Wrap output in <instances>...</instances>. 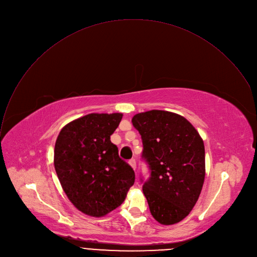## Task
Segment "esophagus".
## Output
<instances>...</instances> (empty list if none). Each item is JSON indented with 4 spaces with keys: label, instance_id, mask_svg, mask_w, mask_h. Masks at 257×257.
Instances as JSON below:
<instances>
[{
    "label": "esophagus",
    "instance_id": "esophagus-1",
    "mask_svg": "<svg viewBox=\"0 0 257 257\" xmlns=\"http://www.w3.org/2000/svg\"><path fill=\"white\" fill-rule=\"evenodd\" d=\"M130 165L132 166V168L134 169V170H136V168H137V163H136V160L135 159H132V160H130Z\"/></svg>",
    "mask_w": 257,
    "mask_h": 257
}]
</instances>
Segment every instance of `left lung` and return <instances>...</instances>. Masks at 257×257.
Returning <instances> with one entry per match:
<instances>
[{
  "label": "left lung",
  "mask_w": 257,
  "mask_h": 257,
  "mask_svg": "<svg viewBox=\"0 0 257 257\" xmlns=\"http://www.w3.org/2000/svg\"><path fill=\"white\" fill-rule=\"evenodd\" d=\"M132 122L150 170L147 180L141 177L150 212L160 224H176L193 209L203 185V141L186 118L173 112L150 110L136 114Z\"/></svg>",
  "instance_id": "obj_1"
}]
</instances>
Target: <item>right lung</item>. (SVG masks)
I'll return each mask as SVG.
<instances>
[{
    "label": "right lung",
    "mask_w": 257,
    "mask_h": 257,
    "mask_svg": "<svg viewBox=\"0 0 257 257\" xmlns=\"http://www.w3.org/2000/svg\"><path fill=\"white\" fill-rule=\"evenodd\" d=\"M121 113H91L65 125L55 146V168L74 206L92 217H103L125 199L135 171L118 155L110 136Z\"/></svg>",
    "instance_id": "obj_1"
}]
</instances>
